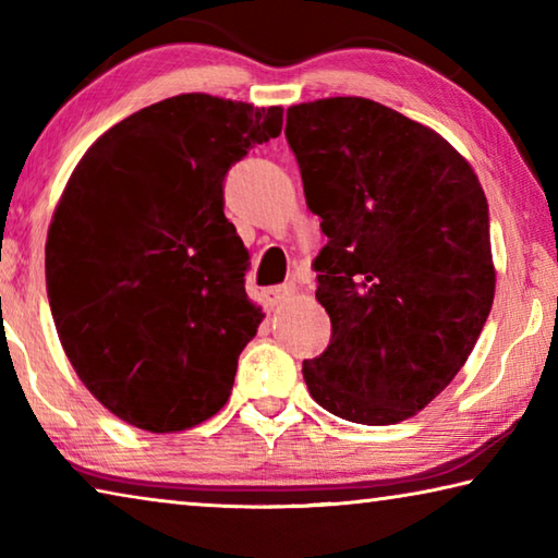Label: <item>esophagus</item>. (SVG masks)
<instances>
[{
	"instance_id": "esophagus-1",
	"label": "esophagus",
	"mask_w": 558,
	"mask_h": 558,
	"mask_svg": "<svg viewBox=\"0 0 558 558\" xmlns=\"http://www.w3.org/2000/svg\"><path fill=\"white\" fill-rule=\"evenodd\" d=\"M290 292H292V288H290V286H272V288H263V290H260V300H263V305H266L268 310H272V307H278L280 302L290 295Z\"/></svg>"
}]
</instances>
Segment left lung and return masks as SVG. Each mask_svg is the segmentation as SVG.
Returning a JSON list of instances; mask_svg holds the SVG:
<instances>
[{
    "instance_id": "obj_1",
    "label": "left lung",
    "mask_w": 558,
    "mask_h": 558,
    "mask_svg": "<svg viewBox=\"0 0 558 558\" xmlns=\"http://www.w3.org/2000/svg\"><path fill=\"white\" fill-rule=\"evenodd\" d=\"M307 209L327 245L313 268L332 339L302 362L339 418L391 426L468 362L495 298L477 174L436 130L366 98L288 108Z\"/></svg>"
}]
</instances>
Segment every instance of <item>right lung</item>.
Listing matches in <instances>:
<instances>
[{
    "label": "right lung",
    "mask_w": 558,
    "mask_h": 558,
    "mask_svg": "<svg viewBox=\"0 0 558 558\" xmlns=\"http://www.w3.org/2000/svg\"><path fill=\"white\" fill-rule=\"evenodd\" d=\"M282 130V108L184 93L112 125L73 169L46 241L63 352L130 426H199L229 401L260 307L223 179Z\"/></svg>",
    "instance_id": "add662e5"
}]
</instances>
